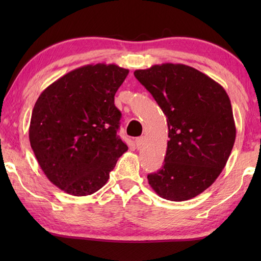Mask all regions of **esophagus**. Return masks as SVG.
<instances>
[{
  "instance_id": "34e87169",
  "label": "esophagus",
  "mask_w": 261,
  "mask_h": 261,
  "mask_svg": "<svg viewBox=\"0 0 261 261\" xmlns=\"http://www.w3.org/2000/svg\"><path fill=\"white\" fill-rule=\"evenodd\" d=\"M146 140V137L145 136H141V137H138L136 139V145L137 147H140L141 145H143V142Z\"/></svg>"
}]
</instances>
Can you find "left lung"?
I'll list each match as a JSON object with an SVG mask.
<instances>
[{"instance_id": "1", "label": "left lung", "mask_w": 261, "mask_h": 261, "mask_svg": "<svg viewBox=\"0 0 261 261\" xmlns=\"http://www.w3.org/2000/svg\"><path fill=\"white\" fill-rule=\"evenodd\" d=\"M167 116L165 164L148 175L160 197L181 202L213 184L228 162L236 124L228 94L219 83L182 64L135 71Z\"/></svg>"}]
</instances>
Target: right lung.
Instances as JSON below:
<instances>
[{
	"label": "right lung",
	"mask_w": 261,
	"mask_h": 261,
	"mask_svg": "<svg viewBox=\"0 0 261 261\" xmlns=\"http://www.w3.org/2000/svg\"><path fill=\"white\" fill-rule=\"evenodd\" d=\"M129 70L86 65L43 91L32 110L29 139L47 178L74 196L102 188L127 147L120 139L114 95Z\"/></svg>",
	"instance_id": "add662e5"
}]
</instances>
